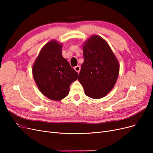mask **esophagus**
<instances>
[{"mask_svg": "<svg viewBox=\"0 0 153 153\" xmlns=\"http://www.w3.org/2000/svg\"><path fill=\"white\" fill-rule=\"evenodd\" d=\"M74 69H75V70L78 73L80 72V66H76L74 68Z\"/></svg>", "mask_w": 153, "mask_h": 153, "instance_id": "1", "label": "esophagus"}]
</instances>
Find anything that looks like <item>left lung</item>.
<instances>
[{"mask_svg": "<svg viewBox=\"0 0 153 153\" xmlns=\"http://www.w3.org/2000/svg\"><path fill=\"white\" fill-rule=\"evenodd\" d=\"M83 52L84 61L78 80L87 96L94 99L103 98L116 83L119 62L108 44L96 35L91 36L84 43Z\"/></svg>", "mask_w": 153, "mask_h": 153, "instance_id": "1", "label": "left lung"}]
</instances>
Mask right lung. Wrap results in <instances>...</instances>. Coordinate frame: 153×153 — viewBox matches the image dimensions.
Instances as JSON below:
<instances>
[{"label": "right lung", "instance_id": "obj_1", "mask_svg": "<svg viewBox=\"0 0 153 153\" xmlns=\"http://www.w3.org/2000/svg\"><path fill=\"white\" fill-rule=\"evenodd\" d=\"M37 86L43 95L59 101L66 97L78 73L62 55V45L51 41L41 49L32 68Z\"/></svg>", "mask_w": 153, "mask_h": 153}]
</instances>
